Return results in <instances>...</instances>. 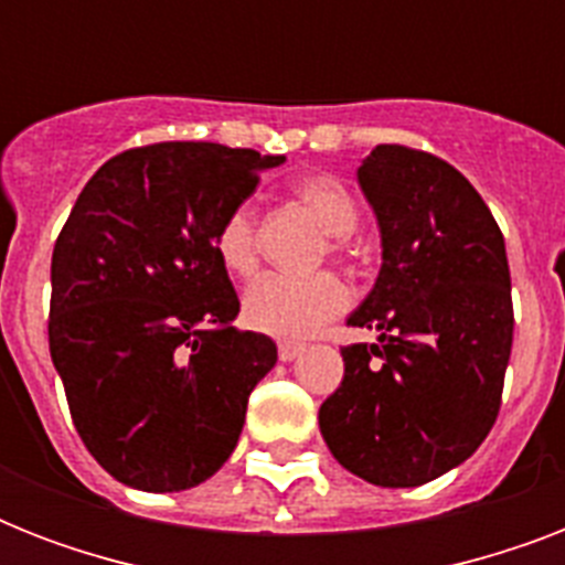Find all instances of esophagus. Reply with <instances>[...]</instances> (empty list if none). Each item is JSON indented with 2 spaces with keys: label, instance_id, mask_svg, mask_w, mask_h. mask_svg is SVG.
Returning <instances> with one entry per match:
<instances>
[{
  "label": "esophagus",
  "instance_id": "esophagus-1",
  "mask_svg": "<svg viewBox=\"0 0 565 565\" xmlns=\"http://www.w3.org/2000/svg\"><path fill=\"white\" fill-rule=\"evenodd\" d=\"M301 352H305V345L301 343H278V358H281L284 363L296 361Z\"/></svg>",
  "mask_w": 565,
  "mask_h": 565
}]
</instances>
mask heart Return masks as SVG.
I'll return each mask as SVG.
<instances>
[{
	"label": "heart",
	"mask_w": 565,
	"mask_h": 565,
	"mask_svg": "<svg viewBox=\"0 0 565 565\" xmlns=\"http://www.w3.org/2000/svg\"><path fill=\"white\" fill-rule=\"evenodd\" d=\"M296 199L308 207L326 234L352 237L361 222V207L352 190L334 175H305L296 184ZM216 257L231 275H248L257 264V216L252 204H239L216 231ZM349 305V290L334 275H264L243 296V319L255 331L296 340L313 334L328 319L340 317Z\"/></svg>",
	"instance_id": "1"
}]
</instances>
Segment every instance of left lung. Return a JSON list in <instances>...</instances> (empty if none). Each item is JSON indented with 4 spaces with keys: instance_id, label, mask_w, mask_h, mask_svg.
I'll return each mask as SVG.
<instances>
[{
    "instance_id": "8db88e82",
    "label": "left lung",
    "mask_w": 565,
    "mask_h": 565,
    "mask_svg": "<svg viewBox=\"0 0 565 565\" xmlns=\"http://www.w3.org/2000/svg\"><path fill=\"white\" fill-rule=\"evenodd\" d=\"M381 269L345 319L343 384L319 407L337 463L375 487H419L475 455L499 416L513 345L504 237L469 181L434 154L375 146L358 170Z\"/></svg>"
}]
</instances>
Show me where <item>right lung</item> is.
I'll list each match as a JSON object with an SVG mask.
<instances>
[{
    "label": "right lung",
    "mask_w": 565,
    "mask_h": 565,
    "mask_svg": "<svg viewBox=\"0 0 565 565\" xmlns=\"http://www.w3.org/2000/svg\"><path fill=\"white\" fill-rule=\"evenodd\" d=\"M284 154L220 143L131 149L84 184L52 252L49 352L96 463L143 492L222 469L278 349L239 331L216 231Z\"/></svg>",
    "instance_id": "right-lung-1"
}]
</instances>
